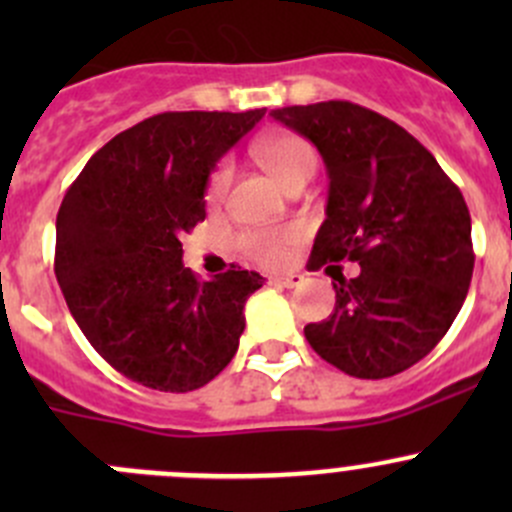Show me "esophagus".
Returning a JSON list of instances; mask_svg holds the SVG:
<instances>
[{
  "mask_svg": "<svg viewBox=\"0 0 512 512\" xmlns=\"http://www.w3.org/2000/svg\"><path fill=\"white\" fill-rule=\"evenodd\" d=\"M302 282H304L302 275H280V277H272V285L287 287V289L299 287V285H302Z\"/></svg>",
  "mask_w": 512,
  "mask_h": 512,
  "instance_id": "1",
  "label": "esophagus"
}]
</instances>
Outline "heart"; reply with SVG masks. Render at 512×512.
<instances>
[{
  "mask_svg": "<svg viewBox=\"0 0 512 512\" xmlns=\"http://www.w3.org/2000/svg\"><path fill=\"white\" fill-rule=\"evenodd\" d=\"M255 158L282 188L289 190L297 183H307L317 170V156L314 148L309 146L304 138L292 136V133H277V136H267L255 143ZM232 165L220 163L218 170L210 175L208 183V200L210 203H220L225 198L227 188H230ZM299 227H285V230H247L242 232L237 245L247 257L265 265H280L287 257V247L299 240Z\"/></svg>",
  "mask_w": 512,
  "mask_h": 512,
  "instance_id": "b5f03b06",
  "label": "heart"
}]
</instances>
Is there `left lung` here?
<instances>
[{
  "mask_svg": "<svg viewBox=\"0 0 512 512\" xmlns=\"http://www.w3.org/2000/svg\"><path fill=\"white\" fill-rule=\"evenodd\" d=\"M270 116L309 138L327 165V220L309 270L362 267L352 281L329 273L337 304L304 327L309 347L356 379L409 369L451 329L471 287L476 255L461 190L406 128L359 103L287 106Z\"/></svg>",
  "mask_w": 512,
  "mask_h": 512,
  "instance_id": "8db88e82",
  "label": "left lung"
}]
</instances>
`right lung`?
<instances>
[{"label":"right lung","instance_id":"right-lung-1","mask_svg":"<svg viewBox=\"0 0 512 512\" xmlns=\"http://www.w3.org/2000/svg\"><path fill=\"white\" fill-rule=\"evenodd\" d=\"M265 108L168 111L118 133L71 183L56 215L54 272L84 337L126 379L185 394L230 364L245 302L265 277L183 267L180 235L205 220L215 163Z\"/></svg>","mask_w":512,"mask_h":512}]
</instances>
